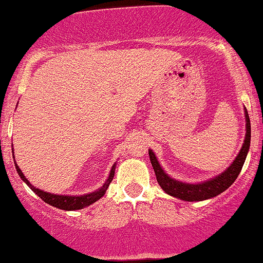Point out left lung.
Listing matches in <instances>:
<instances>
[{
  "mask_svg": "<svg viewBox=\"0 0 263 263\" xmlns=\"http://www.w3.org/2000/svg\"><path fill=\"white\" fill-rule=\"evenodd\" d=\"M245 122H247V135H245V140H243V144L241 146V151L238 152L237 157L229 165L228 169L224 170L221 174L208 179L205 182H202V183H186V182L177 181V179L169 177L164 172V169L160 166L155 153L149 149V158H151L153 170L156 173V178H157V182L161 186V189L166 194H169V195L178 198V199L186 200V202H198V200L211 199L214 196L226 191L238 177L241 169H242L243 162H245V158L248 156V152H249L250 119L247 108H245Z\"/></svg>",
  "mask_w": 263,
  "mask_h": 263,
  "instance_id": "left-lung-1",
  "label": "left lung"
}]
</instances>
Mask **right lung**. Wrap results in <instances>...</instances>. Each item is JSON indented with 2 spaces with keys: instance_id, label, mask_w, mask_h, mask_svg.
<instances>
[{
  "instance_id": "add662e5",
  "label": "right lung",
  "mask_w": 263,
  "mask_h": 263,
  "mask_svg": "<svg viewBox=\"0 0 263 263\" xmlns=\"http://www.w3.org/2000/svg\"><path fill=\"white\" fill-rule=\"evenodd\" d=\"M14 164H15V169L16 172H18V174H20L21 179H22L23 182H26V184H27L28 187L31 189L32 191H34L35 194H36L37 196H39L40 199H43L44 202L48 203V204L53 205V207L56 208H60V210H65V211H74V210H81V208H85L87 207V205L93 204V203H96L97 200L101 199L103 195L106 194V190H107L108 184L111 183V181H112V178H114V174H115V164L112 165V167H111V172L110 174H108V178L106 179V182L103 183V186L101 189H98L97 191H93V193L90 194H85V195H56V194H51V193H47V191H43V190H39V189L34 187L30 182H28V179L26 178L25 176H23V173L21 172L20 166L16 165V162L14 161Z\"/></svg>"
}]
</instances>
